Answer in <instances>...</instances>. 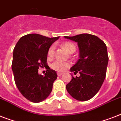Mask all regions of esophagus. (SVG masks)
<instances>
[{
	"mask_svg": "<svg viewBox=\"0 0 121 121\" xmlns=\"http://www.w3.org/2000/svg\"><path fill=\"white\" fill-rule=\"evenodd\" d=\"M57 75H58V77H60V76H61L63 75V73H57Z\"/></svg>",
	"mask_w": 121,
	"mask_h": 121,
	"instance_id": "1",
	"label": "esophagus"
}]
</instances>
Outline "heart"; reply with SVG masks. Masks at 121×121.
I'll use <instances>...</instances> for the list:
<instances>
[{
    "label": "heart",
    "instance_id": "b5f03b06",
    "mask_svg": "<svg viewBox=\"0 0 121 121\" xmlns=\"http://www.w3.org/2000/svg\"><path fill=\"white\" fill-rule=\"evenodd\" d=\"M62 46L69 53H73L75 51V46L70 42H65L62 44ZM55 47L54 45H51L48 50V55L49 57H52L54 55ZM70 66V63L67 61H63L61 60H56L51 64V67L53 70L58 72H63L65 69Z\"/></svg>",
    "mask_w": 121,
    "mask_h": 121
}]
</instances>
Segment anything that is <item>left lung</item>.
I'll return each mask as SVG.
<instances>
[{
	"label": "left lung",
	"instance_id": "8db88e82",
	"mask_svg": "<svg viewBox=\"0 0 121 121\" xmlns=\"http://www.w3.org/2000/svg\"><path fill=\"white\" fill-rule=\"evenodd\" d=\"M65 38L77 43L80 52V58L70 71L80 75L75 78L71 74L66 90L75 99L86 101L99 92L105 80L109 61L107 46L97 36L89 34Z\"/></svg>",
	"mask_w": 121,
	"mask_h": 121
}]
</instances>
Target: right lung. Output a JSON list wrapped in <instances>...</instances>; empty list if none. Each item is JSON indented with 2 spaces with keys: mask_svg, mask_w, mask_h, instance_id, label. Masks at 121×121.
<instances>
[{
  "mask_svg": "<svg viewBox=\"0 0 121 121\" xmlns=\"http://www.w3.org/2000/svg\"><path fill=\"white\" fill-rule=\"evenodd\" d=\"M58 38L29 34L21 37L14 48L12 70L15 83L22 95L32 102L43 101L52 91L56 72L49 68L43 76L38 69L47 65L48 50Z\"/></svg>",
  "mask_w": 121,
  "mask_h": 121,
  "instance_id": "add662e5",
  "label": "right lung"
}]
</instances>
